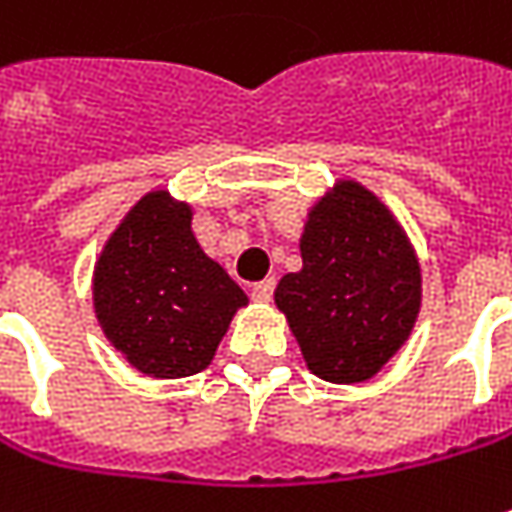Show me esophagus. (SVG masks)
Instances as JSON below:
<instances>
[{"instance_id":"34e87169","label":"esophagus","mask_w":512,"mask_h":512,"mask_svg":"<svg viewBox=\"0 0 512 512\" xmlns=\"http://www.w3.org/2000/svg\"><path fill=\"white\" fill-rule=\"evenodd\" d=\"M272 295H275V278L260 280V283H255V286H252V298H255L257 303H269V300H272Z\"/></svg>"}]
</instances>
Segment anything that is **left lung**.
<instances>
[{
    "label": "left lung",
    "mask_w": 512,
    "mask_h": 512,
    "mask_svg": "<svg viewBox=\"0 0 512 512\" xmlns=\"http://www.w3.org/2000/svg\"><path fill=\"white\" fill-rule=\"evenodd\" d=\"M300 257L275 303L306 367L329 384H364L407 344L421 309L410 237L367 186L338 180L306 214Z\"/></svg>",
    "instance_id": "left-lung-1"
}]
</instances>
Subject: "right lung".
<instances>
[{"instance_id":"obj_1","label":"right lung","mask_w":512,"mask_h":512,"mask_svg":"<svg viewBox=\"0 0 512 512\" xmlns=\"http://www.w3.org/2000/svg\"><path fill=\"white\" fill-rule=\"evenodd\" d=\"M105 338L148 378H186L212 364L246 292L191 232V206L166 189L143 194L94 266Z\"/></svg>"}]
</instances>
